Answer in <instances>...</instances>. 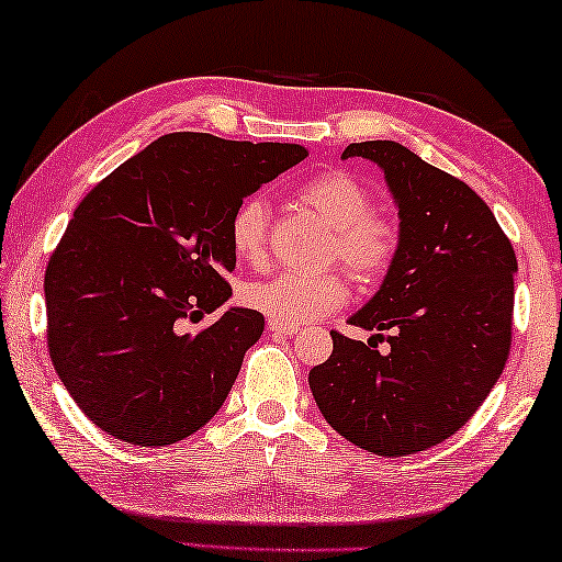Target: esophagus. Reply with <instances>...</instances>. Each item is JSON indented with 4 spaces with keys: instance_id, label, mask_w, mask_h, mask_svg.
<instances>
[{
    "instance_id": "esophagus-1",
    "label": "esophagus",
    "mask_w": 562,
    "mask_h": 562,
    "mask_svg": "<svg viewBox=\"0 0 562 562\" xmlns=\"http://www.w3.org/2000/svg\"><path fill=\"white\" fill-rule=\"evenodd\" d=\"M271 330L273 336H296L299 334V326H291V324H281V321H273V318H269V326H266Z\"/></svg>"
}]
</instances>
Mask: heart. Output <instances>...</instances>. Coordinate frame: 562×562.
Listing matches in <instances>:
<instances>
[{
  "label": "heart",
  "mask_w": 562,
  "mask_h": 562,
  "mask_svg": "<svg viewBox=\"0 0 562 562\" xmlns=\"http://www.w3.org/2000/svg\"><path fill=\"white\" fill-rule=\"evenodd\" d=\"M299 201L334 232L330 256L341 261L358 281L373 283L391 271L401 251V228L395 221L373 214V194L346 171H324L296 189ZM271 209L261 196H248L236 206L228 238L238 261L261 266L269 256ZM348 299L346 276L338 271H283L244 289L248 306L281 324L303 326Z\"/></svg>",
  "instance_id": "obj_1"
}]
</instances>
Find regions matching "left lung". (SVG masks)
Instances as JSON below:
<instances>
[{
    "mask_svg": "<svg viewBox=\"0 0 562 562\" xmlns=\"http://www.w3.org/2000/svg\"><path fill=\"white\" fill-rule=\"evenodd\" d=\"M383 169L398 206L401 251L381 289L348 324L368 344L336 334L308 385L328 426L375 456H411L456 434L481 408L510 353V238L461 179L395 142L348 144ZM392 346L378 351L382 330Z\"/></svg>",
    "mask_w": 562,
    "mask_h": 562,
    "instance_id": "left-lung-1",
    "label": "left lung"
}]
</instances>
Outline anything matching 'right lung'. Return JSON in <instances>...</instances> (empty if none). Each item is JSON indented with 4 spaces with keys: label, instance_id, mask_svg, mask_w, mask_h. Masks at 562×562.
Returning a JSON list of instances; mask_svg holds the SVG:
<instances>
[{
    "label": "right lung",
    "instance_id": "add662e5",
    "mask_svg": "<svg viewBox=\"0 0 562 562\" xmlns=\"http://www.w3.org/2000/svg\"><path fill=\"white\" fill-rule=\"evenodd\" d=\"M306 156L299 144L177 132L81 199L44 276L47 344L64 389L104 434L171 446L224 406L263 316L232 306L199 334L179 321L228 301L236 206Z\"/></svg>",
    "mask_w": 562,
    "mask_h": 562
}]
</instances>
